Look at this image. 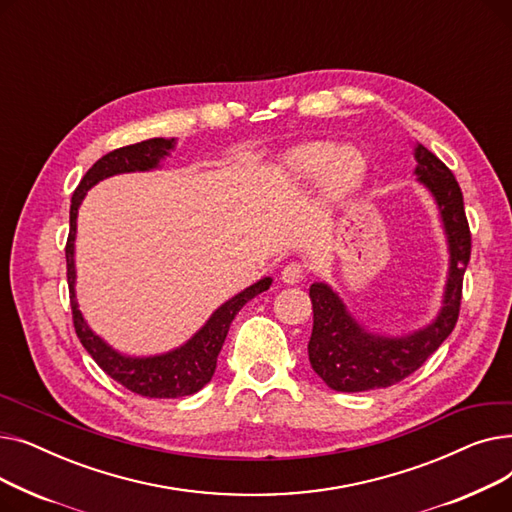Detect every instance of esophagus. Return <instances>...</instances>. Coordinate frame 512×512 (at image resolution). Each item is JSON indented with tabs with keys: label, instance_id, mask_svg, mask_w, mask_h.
Instances as JSON below:
<instances>
[{
	"label": "esophagus",
	"instance_id": "34e87169",
	"mask_svg": "<svg viewBox=\"0 0 512 512\" xmlns=\"http://www.w3.org/2000/svg\"><path fill=\"white\" fill-rule=\"evenodd\" d=\"M305 278V265L299 261H290L288 265H284L282 270V282L286 284H299Z\"/></svg>",
	"mask_w": 512,
	"mask_h": 512
}]
</instances>
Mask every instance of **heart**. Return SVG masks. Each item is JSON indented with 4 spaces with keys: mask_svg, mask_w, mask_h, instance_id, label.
I'll return each mask as SVG.
<instances>
[{
    "mask_svg": "<svg viewBox=\"0 0 512 512\" xmlns=\"http://www.w3.org/2000/svg\"><path fill=\"white\" fill-rule=\"evenodd\" d=\"M292 170L301 176H313L321 167V186L332 197L346 195L348 191L361 182L365 164L357 151L338 149L332 153V145L328 143H305L292 149L288 155Z\"/></svg>",
    "mask_w": 512,
    "mask_h": 512,
    "instance_id": "1",
    "label": "heart"
}]
</instances>
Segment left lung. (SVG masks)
Here are the masks:
<instances>
[{"mask_svg": "<svg viewBox=\"0 0 512 512\" xmlns=\"http://www.w3.org/2000/svg\"><path fill=\"white\" fill-rule=\"evenodd\" d=\"M419 182L432 191L444 222L450 247V272L444 307L434 324L402 336L388 338L365 332L348 315L342 301L326 284H313V332L309 361L315 373L336 392H365L388 388L415 373L456 326L463 299V276L471 257V230L465 215L463 193L446 164L423 145L415 147Z\"/></svg>", "mask_w": 512, "mask_h": 512, "instance_id": "1", "label": "left lung"}]
</instances>
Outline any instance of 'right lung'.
Segmentation results:
<instances>
[{"label": "right lung", "instance_id": "add662e5", "mask_svg": "<svg viewBox=\"0 0 512 512\" xmlns=\"http://www.w3.org/2000/svg\"><path fill=\"white\" fill-rule=\"evenodd\" d=\"M174 149V139H149L134 145H126L114 149L101 159H97L93 168L83 176L70 203V232L66 240V274H68V288H70V307H72V321L78 340L83 342L87 353L95 359V363L110 375L112 380L122 384L126 390L141 394L147 398H180L199 392L215 371L218 365V355L228 336L232 319L236 313L245 307L253 297L270 288L272 278H263L257 284L242 290L236 297L226 301L218 311H215L207 324L188 340L184 346L176 348L172 353L159 355V357H124L116 353L112 346H107L99 336L91 332L85 324L83 315L78 311L74 299V238H76V215L78 205L83 203L85 195L93 184L99 180L122 174V172H143L157 168L159 159L166 157Z\"/></svg>", "mask_w": 512, "mask_h": 512}]
</instances>
